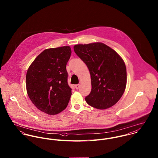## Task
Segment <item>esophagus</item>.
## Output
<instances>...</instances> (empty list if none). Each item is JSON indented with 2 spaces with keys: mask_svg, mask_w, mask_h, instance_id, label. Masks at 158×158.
<instances>
[{
  "mask_svg": "<svg viewBox=\"0 0 158 158\" xmlns=\"http://www.w3.org/2000/svg\"><path fill=\"white\" fill-rule=\"evenodd\" d=\"M80 85L79 84H77V85H75V88L77 89H78L80 88Z\"/></svg>",
  "mask_w": 158,
  "mask_h": 158,
  "instance_id": "esophagus-1",
  "label": "esophagus"
}]
</instances>
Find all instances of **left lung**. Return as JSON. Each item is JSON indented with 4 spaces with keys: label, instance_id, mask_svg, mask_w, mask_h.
Wrapping results in <instances>:
<instances>
[{
    "label": "left lung",
    "instance_id": "1",
    "mask_svg": "<svg viewBox=\"0 0 158 158\" xmlns=\"http://www.w3.org/2000/svg\"><path fill=\"white\" fill-rule=\"evenodd\" d=\"M73 49L90 72L92 89L85 98L87 103L98 110L113 106L126 88L127 69L123 59L102 43L77 44Z\"/></svg>",
    "mask_w": 158,
    "mask_h": 158
}]
</instances>
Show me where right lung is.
<instances>
[{
	"instance_id": "1",
	"label": "right lung",
	"mask_w": 158,
	"mask_h": 158,
	"mask_svg": "<svg viewBox=\"0 0 158 158\" xmlns=\"http://www.w3.org/2000/svg\"><path fill=\"white\" fill-rule=\"evenodd\" d=\"M71 52L69 46L45 49L27 70V94L43 113L55 115L68 106L72 89L68 85L66 64Z\"/></svg>"
}]
</instances>
